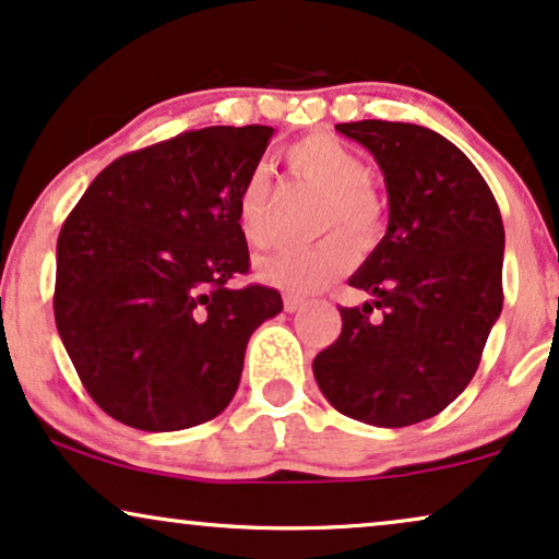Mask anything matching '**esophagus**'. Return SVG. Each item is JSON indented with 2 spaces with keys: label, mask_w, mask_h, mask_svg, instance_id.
I'll return each mask as SVG.
<instances>
[{
  "label": "esophagus",
  "mask_w": 559,
  "mask_h": 559,
  "mask_svg": "<svg viewBox=\"0 0 559 559\" xmlns=\"http://www.w3.org/2000/svg\"><path fill=\"white\" fill-rule=\"evenodd\" d=\"M301 304H304V299L299 294H284V309H286V312H296Z\"/></svg>",
  "instance_id": "obj_1"
}]
</instances>
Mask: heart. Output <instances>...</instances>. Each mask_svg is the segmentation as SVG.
<instances>
[{"label": "heart", "mask_w": 559, "mask_h": 559, "mask_svg": "<svg viewBox=\"0 0 559 559\" xmlns=\"http://www.w3.org/2000/svg\"><path fill=\"white\" fill-rule=\"evenodd\" d=\"M284 159L296 178L322 190L320 231L332 233L312 245H294L258 263L265 284L288 292H317L356 263L358 245H371L384 227V206L369 182V167L330 133H309L286 146ZM237 222L247 245L271 242V173L252 167L237 195ZM357 239L353 240L352 237Z\"/></svg>", "instance_id": "obj_1"}]
</instances>
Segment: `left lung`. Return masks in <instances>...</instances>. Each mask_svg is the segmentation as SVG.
<instances>
[{"label": "left lung", "mask_w": 559, "mask_h": 559, "mask_svg": "<svg viewBox=\"0 0 559 559\" xmlns=\"http://www.w3.org/2000/svg\"><path fill=\"white\" fill-rule=\"evenodd\" d=\"M335 129L379 162L390 227L348 281L373 301L341 307L343 330L317 353L314 379L353 420L413 426L475 377L503 309V218L477 167L441 133L390 121Z\"/></svg>", "instance_id": "8db88e82"}]
</instances>
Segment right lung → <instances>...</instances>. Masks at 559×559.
<instances>
[{
  "label": "right lung",
  "instance_id": "1",
  "mask_svg": "<svg viewBox=\"0 0 559 559\" xmlns=\"http://www.w3.org/2000/svg\"><path fill=\"white\" fill-rule=\"evenodd\" d=\"M271 126L182 131L90 182L56 242L53 317L84 390L123 426L182 430L235 397L250 335L284 309L250 271L237 195Z\"/></svg>",
  "mask_w": 559,
  "mask_h": 559
}]
</instances>
